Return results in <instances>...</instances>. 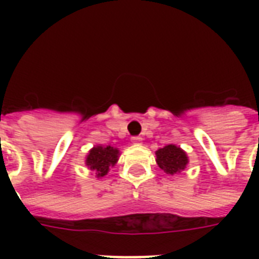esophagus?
<instances>
[{"label":"esophagus","instance_id":"1","mask_svg":"<svg viewBox=\"0 0 259 259\" xmlns=\"http://www.w3.org/2000/svg\"><path fill=\"white\" fill-rule=\"evenodd\" d=\"M132 144H134V145H141L142 138L141 137H132Z\"/></svg>","mask_w":259,"mask_h":259}]
</instances>
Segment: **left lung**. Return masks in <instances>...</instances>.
Returning <instances> with one entry per match:
<instances>
[{
    "mask_svg": "<svg viewBox=\"0 0 259 259\" xmlns=\"http://www.w3.org/2000/svg\"><path fill=\"white\" fill-rule=\"evenodd\" d=\"M156 162L162 170L168 175H179L188 165V156L180 146L165 145L156 150Z\"/></svg>",
    "mask_w": 259,
    "mask_h": 259,
    "instance_id": "8db88e82",
    "label": "left lung"
}]
</instances>
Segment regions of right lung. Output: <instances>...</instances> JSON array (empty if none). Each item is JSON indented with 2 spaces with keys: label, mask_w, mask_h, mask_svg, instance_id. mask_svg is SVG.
I'll list each match as a JSON object with an SVG mask.
<instances>
[{
  "label": "right lung",
  "mask_w": 259,
  "mask_h": 259,
  "mask_svg": "<svg viewBox=\"0 0 259 259\" xmlns=\"http://www.w3.org/2000/svg\"><path fill=\"white\" fill-rule=\"evenodd\" d=\"M121 152L118 148L105 145H95L89 150L84 164L95 177L102 179L109 173L110 168H113L118 162Z\"/></svg>",
  "instance_id": "right-lung-1"
}]
</instances>
